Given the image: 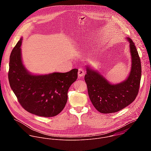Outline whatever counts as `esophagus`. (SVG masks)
Returning <instances> with one entry per match:
<instances>
[{
	"instance_id": "1",
	"label": "esophagus",
	"mask_w": 151,
	"mask_h": 151,
	"mask_svg": "<svg viewBox=\"0 0 151 151\" xmlns=\"http://www.w3.org/2000/svg\"><path fill=\"white\" fill-rule=\"evenodd\" d=\"M85 73H86V71L84 68H80L78 69V77H83L84 74H85Z\"/></svg>"
}]
</instances>
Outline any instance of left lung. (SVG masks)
<instances>
[{
  "label": "left lung",
  "mask_w": 151,
  "mask_h": 151,
  "mask_svg": "<svg viewBox=\"0 0 151 151\" xmlns=\"http://www.w3.org/2000/svg\"><path fill=\"white\" fill-rule=\"evenodd\" d=\"M129 43L132 64L128 78L117 84H110L98 71L86 67L85 75L89 99L102 113L117 112L126 108L136 98L140 86L141 65L138 51L131 38Z\"/></svg>",
  "instance_id": "obj_1"
}]
</instances>
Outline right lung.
Masks as SVG:
<instances>
[{
  "instance_id": "add662e5",
  "label": "right lung",
  "mask_w": 151,
  "mask_h": 151,
  "mask_svg": "<svg viewBox=\"0 0 151 151\" xmlns=\"http://www.w3.org/2000/svg\"><path fill=\"white\" fill-rule=\"evenodd\" d=\"M22 39L10 56L8 78L19 102L27 111L42 117L59 114L67 101V92L77 78L78 69L46 75L30 74L22 64Z\"/></svg>"
}]
</instances>
